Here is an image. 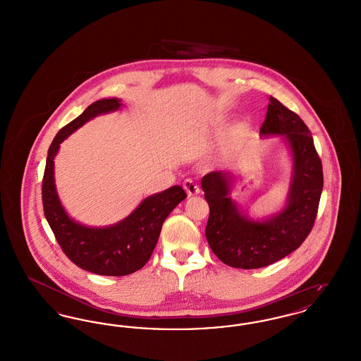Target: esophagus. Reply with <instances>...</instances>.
<instances>
[{"instance_id":"1","label":"esophagus","mask_w":361,"mask_h":361,"mask_svg":"<svg viewBox=\"0 0 361 361\" xmlns=\"http://www.w3.org/2000/svg\"><path fill=\"white\" fill-rule=\"evenodd\" d=\"M183 187L185 189V192H187L188 196H195V195H197V193L200 192L197 184H196L193 180H190V178H187V180L183 183Z\"/></svg>"}]
</instances>
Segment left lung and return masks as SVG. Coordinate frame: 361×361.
I'll list each match as a JSON object with an SVG mask.
<instances>
[{"mask_svg": "<svg viewBox=\"0 0 361 361\" xmlns=\"http://www.w3.org/2000/svg\"><path fill=\"white\" fill-rule=\"evenodd\" d=\"M259 134L283 135L291 150V184L286 207L280 212L255 221L230 196L231 173L218 171L202 178L209 206L208 245L216 257L233 268L257 269L296 250L314 226L324 188L322 162L309 127L272 96Z\"/></svg>", "mask_w": 361, "mask_h": 361, "instance_id": "obj_1", "label": "left lung"}]
</instances>
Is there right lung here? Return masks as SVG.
<instances>
[{
    "mask_svg": "<svg viewBox=\"0 0 361 361\" xmlns=\"http://www.w3.org/2000/svg\"><path fill=\"white\" fill-rule=\"evenodd\" d=\"M121 106L118 99L97 100L59 130L49 149L42 184L44 216L59 246L77 267L96 275L126 276L143 268L152 257L165 219L187 197L184 189L174 185L146 197L126 219L106 227H87L66 214L54 180V158L59 145L86 121Z\"/></svg>",
    "mask_w": 361,
    "mask_h": 361,
    "instance_id": "1",
    "label": "right lung"
}]
</instances>
